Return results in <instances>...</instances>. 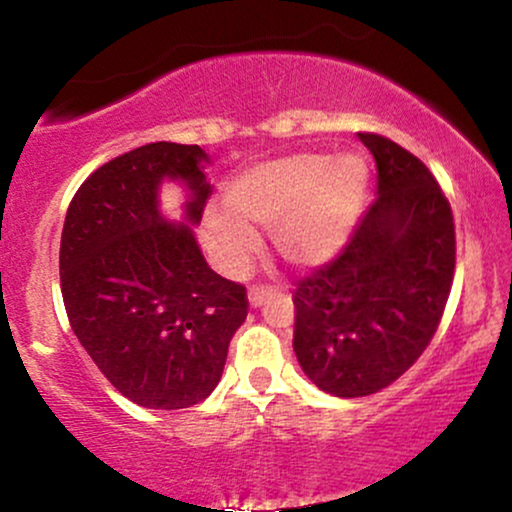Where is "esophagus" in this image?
<instances>
[{"label":"esophagus","mask_w":512,"mask_h":512,"mask_svg":"<svg viewBox=\"0 0 512 512\" xmlns=\"http://www.w3.org/2000/svg\"><path fill=\"white\" fill-rule=\"evenodd\" d=\"M269 296V289H264V286H252L248 291V301H250V308H260V305L267 301Z\"/></svg>","instance_id":"34e87169"}]
</instances>
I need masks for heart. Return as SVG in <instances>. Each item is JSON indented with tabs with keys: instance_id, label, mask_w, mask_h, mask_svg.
<instances>
[{
	"instance_id": "1",
	"label": "heart",
	"mask_w": 512,
	"mask_h": 512,
	"mask_svg": "<svg viewBox=\"0 0 512 512\" xmlns=\"http://www.w3.org/2000/svg\"><path fill=\"white\" fill-rule=\"evenodd\" d=\"M368 168L354 154H291L257 163L226 187L223 204L204 214V240L216 264L238 274L272 231L274 248L293 267H320L346 248L363 211Z\"/></svg>"
}]
</instances>
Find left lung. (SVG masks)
Wrapping results in <instances>:
<instances>
[{"label": "left lung", "mask_w": 512, "mask_h": 512, "mask_svg": "<svg viewBox=\"0 0 512 512\" xmlns=\"http://www.w3.org/2000/svg\"><path fill=\"white\" fill-rule=\"evenodd\" d=\"M378 166L370 204L342 255L298 284L293 351L334 397L395 383L438 330L455 274L448 199L407 149L358 132Z\"/></svg>", "instance_id": "8db88e82"}]
</instances>
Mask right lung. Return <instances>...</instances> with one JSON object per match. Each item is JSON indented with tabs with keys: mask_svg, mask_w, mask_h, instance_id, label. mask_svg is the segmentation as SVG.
<instances>
[{
	"mask_svg": "<svg viewBox=\"0 0 512 512\" xmlns=\"http://www.w3.org/2000/svg\"><path fill=\"white\" fill-rule=\"evenodd\" d=\"M207 163L199 146H139L88 175L64 219L69 325L105 378L146 409L207 399L248 317L245 289L209 269L192 231L211 195ZM166 179L188 190L182 222L160 214Z\"/></svg>",
	"mask_w": 512,
	"mask_h": 512,
	"instance_id": "add662e5",
	"label": "right lung"
}]
</instances>
